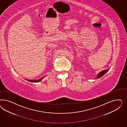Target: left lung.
I'll list each match as a JSON object with an SVG mask.
<instances>
[{
  "mask_svg": "<svg viewBox=\"0 0 127 127\" xmlns=\"http://www.w3.org/2000/svg\"><path fill=\"white\" fill-rule=\"evenodd\" d=\"M109 69H110V68L106 69V70H103V71H102L100 72V73H98L97 77H96L95 79V80H96V79H99V78H100V77H102V76H103V75H104V74H105V73L108 72V71H109Z\"/></svg>",
  "mask_w": 127,
  "mask_h": 127,
  "instance_id": "1",
  "label": "left lung"
}]
</instances>
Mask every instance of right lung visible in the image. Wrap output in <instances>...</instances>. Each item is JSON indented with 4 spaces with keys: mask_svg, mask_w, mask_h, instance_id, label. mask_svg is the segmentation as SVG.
I'll return each instance as SVG.
<instances>
[{
    "mask_svg": "<svg viewBox=\"0 0 127 127\" xmlns=\"http://www.w3.org/2000/svg\"><path fill=\"white\" fill-rule=\"evenodd\" d=\"M45 76H44L42 78H40L38 80H27L29 81H30V82H39L41 81V80L43 79V78H44V77Z\"/></svg>",
    "mask_w": 127,
    "mask_h": 127,
    "instance_id": "obj_1",
    "label": "right lung"
}]
</instances>
